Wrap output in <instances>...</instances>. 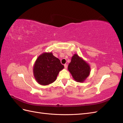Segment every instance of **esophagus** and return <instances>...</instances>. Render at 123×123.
<instances>
[{"instance_id": "34e87169", "label": "esophagus", "mask_w": 123, "mask_h": 123, "mask_svg": "<svg viewBox=\"0 0 123 123\" xmlns=\"http://www.w3.org/2000/svg\"><path fill=\"white\" fill-rule=\"evenodd\" d=\"M64 67H65V69H67V68L68 66H67V64H65L64 65Z\"/></svg>"}]
</instances>
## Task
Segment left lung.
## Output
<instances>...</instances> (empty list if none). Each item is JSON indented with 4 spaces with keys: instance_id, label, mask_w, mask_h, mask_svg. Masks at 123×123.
I'll return each mask as SVG.
<instances>
[{
    "instance_id": "left-lung-1",
    "label": "left lung",
    "mask_w": 123,
    "mask_h": 123,
    "mask_svg": "<svg viewBox=\"0 0 123 123\" xmlns=\"http://www.w3.org/2000/svg\"><path fill=\"white\" fill-rule=\"evenodd\" d=\"M68 70L76 81L83 82L90 72V67L77 54H74L68 65Z\"/></svg>"
}]
</instances>
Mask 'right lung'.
<instances>
[{
    "label": "right lung",
    "mask_w": 123,
    "mask_h": 123,
    "mask_svg": "<svg viewBox=\"0 0 123 123\" xmlns=\"http://www.w3.org/2000/svg\"><path fill=\"white\" fill-rule=\"evenodd\" d=\"M64 68L60 60L52 53H44L36 59L33 73L39 84L47 85L54 82L59 72Z\"/></svg>",
    "instance_id": "obj_1"
}]
</instances>
